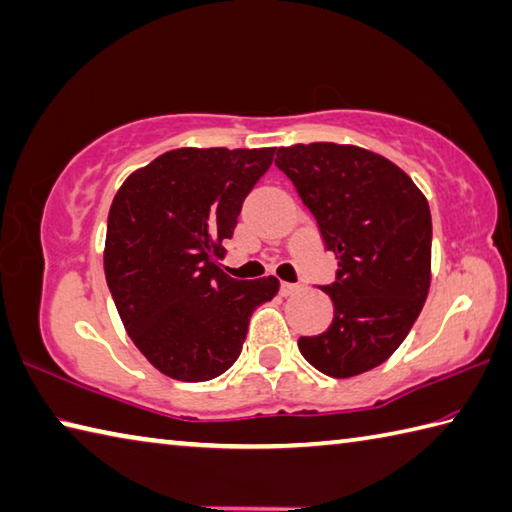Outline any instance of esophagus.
I'll return each mask as SVG.
<instances>
[{
  "instance_id": "esophagus-1",
  "label": "esophagus",
  "mask_w": 512,
  "mask_h": 512,
  "mask_svg": "<svg viewBox=\"0 0 512 512\" xmlns=\"http://www.w3.org/2000/svg\"><path fill=\"white\" fill-rule=\"evenodd\" d=\"M297 284H288V282H282V286H280V293L282 295H293V293H297Z\"/></svg>"
}]
</instances>
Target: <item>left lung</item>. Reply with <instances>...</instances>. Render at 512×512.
<instances>
[{"label": "left lung", "instance_id": "left-lung-1", "mask_svg": "<svg viewBox=\"0 0 512 512\" xmlns=\"http://www.w3.org/2000/svg\"><path fill=\"white\" fill-rule=\"evenodd\" d=\"M275 165L295 185L338 259L336 282L320 286L333 320L297 340L302 356L331 378L374 369L401 347L430 288L432 217L401 167L353 145L311 143L277 150Z\"/></svg>", "mask_w": 512, "mask_h": 512}]
</instances>
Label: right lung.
Segmentation results:
<instances>
[{
	"label": "right lung",
	"instance_id": "1",
	"mask_svg": "<svg viewBox=\"0 0 512 512\" xmlns=\"http://www.w3.org/2000/svg\"><path fill=\"white\" fill-rule=\"evenodd\" d=\"M273 147H183L120 185L109 208L105 277L138 351L183 383L228 371L248 320L280 282L232 280L221 271L244 199L273 163Z\"/></svg>",
	"mask_w": 512,
	"mask_h": 512
}]
</instances>
